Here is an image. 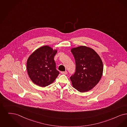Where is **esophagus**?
<instances>
[{
	"mask_svg": "<svg viewBox=\"0 0 127 127\" xmlns=\"http://www.w3.org/2000/svg\"><path fill=\"white\" fill-rule=\"evenodd\" d=\"M61 73L63 74H67V71H65V72H61Z\"/></svg>",
	"mask_w": 127,
	"mask_h": 127,
	"instance_id": "34e87169",
	"label": "esophagus"
}]
</instances>
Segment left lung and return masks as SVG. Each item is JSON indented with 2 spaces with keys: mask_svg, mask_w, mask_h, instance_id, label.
Returning <instances> with one entry per match:
<instances>
[{
  "mask_svg": "<svg viewBox=\"0 0 127 127\" xmlns=\"http://www.w3.org/2000/svg\"><path fill=\"white\" fill-rule=\"evenodd\" d=\"M76 65V70L70 80L73 88L81 93L92 90L99 82L103 66L98 54L91 48L80 46L71 50Z\"/></svg>",
  "mask_w": 127,
  "mask_h": 127,
  "instance_id": "obj_1",
  "label": "left lung"
}]
</instances>
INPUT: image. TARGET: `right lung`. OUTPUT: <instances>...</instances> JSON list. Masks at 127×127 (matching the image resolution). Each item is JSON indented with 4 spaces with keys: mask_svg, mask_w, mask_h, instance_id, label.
<instances>
[{
    "mask_svg": "<svg viewBox=\"0 0 127 127\" xmlns=\"http://www.w3.org/2000/svg\"><path fill=\"white\" fill-rule=\"evenodd\" d=\"M57 50L48 45L42 46L29 56L27 63L28 74L32 81L40 87L53 83L59 74L56 69L54 57Z\"/></svg>",
    "mask_w": 127,
    "mask_h": 127,
    "instance_id": "add662e5",
    "label": "right lung"
}]
</instances>
